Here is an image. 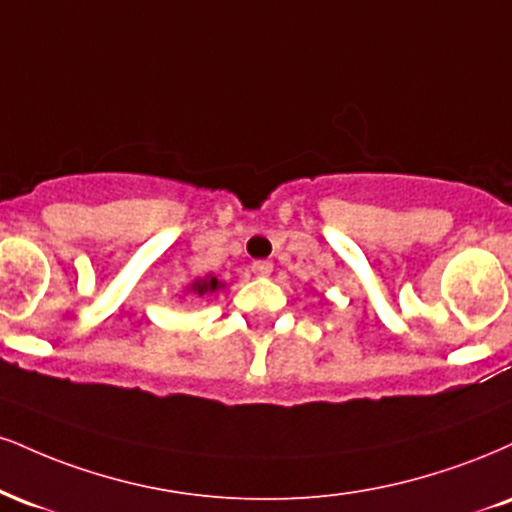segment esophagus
I'll return each instance as SVG.
<instances>
[{
    "instance_id": "obj_1",
    "label": "esophagus",
    "mask_w": 512,
    "mask_h": 512,
    "mask_svg": "<svg viewBox=\"0 0 512 512\" xmlns=\"http://www.w3.org/2000/svg\"><path fill=\"white\" fill-rule=\"evenodd\" d=\"M272 269H274V264L267 262V260L252 262V274H255V276H269V274H272Z\"/></svg>"
}]
</instances>
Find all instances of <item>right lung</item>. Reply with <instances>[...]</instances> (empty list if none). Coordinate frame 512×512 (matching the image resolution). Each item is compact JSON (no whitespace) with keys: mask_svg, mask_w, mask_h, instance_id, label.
<instances>
[{"mask_svg":"<svg viewBox=\"0 0 512 512\" xmlns=\"http://www.w3.org/2000/svg\"><path fill=\"white\" fill-rule=\"evenodd\" d=\"M226 283L219 281L214 274L202 276V279H193L183 288V295H190V298H209V295H217L219 291H224Z\"/></svg>","mask_w":512,"mask_h":512,"instance_id":"obj_1","label":"right lung"}]
</instances>
